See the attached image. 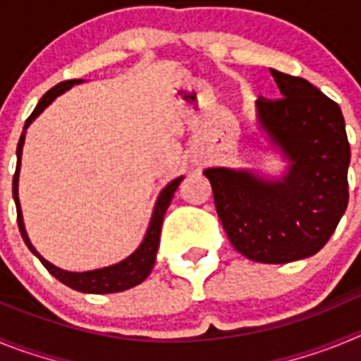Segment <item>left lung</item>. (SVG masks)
Listing matches in <instances>:
<instances>
[{
    "mask_svg": "<svg viewBox=\"0 0 361 361\" xmlns=\"http://www.w3.org/2000/svg\"><path fill=\"white\" fill-rule=\"evenodd\" d=\"M271 73L282 97L258 99V117L289 173L279 183L226 168L204 175L233 247L255 262L288 264L318 253L345 213L350 146L333 99L304 78Z\"/></svg>",
    "mask_w": 361,
    "mask_h": 361,
    "instance_id": "1",
    "label": "left lung"
}]
</instances>
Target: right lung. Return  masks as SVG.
<instances>
[{
    "mask_svg": "<svg viewBox=\"0 0 361 361\" xmlns=\"http://www.w3.org/2000/svg\"><path fill=\"white\" fill-rule=\"evenodd\" d=\"M81 79H68V81H63L59 85H56L54 88H50L47 94L41 97V101L37 103V106L34 108V111L30 114V117L25 123V130H27L28 124L32 121L36 119L39 116L41 111L44 108L49 106L50 103L54 101V97H57L59 94H63L65 90H68L70 86H73L75 82H79ZM23 142H25V132L21 133L18 142V149H16V155H18V164H16V173L14 178H12V195H14L16 200V209H18V226H19V233H21V237H23L25 244L28 245V250L32 253L36 255L37 258L41 260L47 271H49L50 275L56 276L57 280L68 288L75 289V291L81 293H92V295H106V293H121L124 289H130L137 283H141L146 276L149 275V271H152L153 264H155V255H157V247H159V240H161V228H162V219H164V213L168 209L171 202V197H173L175 190L180 184L183 177L175 178L171 180L164 190L161 191V195H159L157 204H155V209H153L152 215V222H149V228L146 231V237L142 240V244L139 245V250L135 251L133 255H130L126 260L123 262L116 264V266L110 267H103V269H95V271H86V273H70V271H63L59 267L52 266L50 262H47L36 250H34V245L30 244L27 237V231H25L23 226V216H21V208H19V199H18V175H19V161H21V149H23Z\"/></svg>",
    "mask_w": 361,
    "mask_h": 361,
    "instance_id": "1",
    "label": "right lung"
}]
</instances>
